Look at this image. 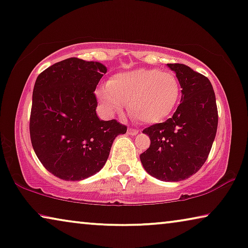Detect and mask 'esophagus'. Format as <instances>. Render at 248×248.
I'll use <instances>...</instances> for the list:
<instances>
[{
  "instance_id": "obj_1",
  "label": "esophagus",
  "mask_w": 248,
  "mask_h": 248,
  "mask_svg": "<svg viewBox=\"0 0 248 248\" xmlns=\"http://www.w3.org/2000/svg\"><path fill=\"white\" fill-rule=\"evenodd\" d=\"M138 130H136V128H128V130H127V133H128V134H130V135H136V134H138Z\"/></svg>"
}]
</instances>
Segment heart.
Instances as JSON below:
<instances>
[{"label": "heart", "instance_id": "obj_1", "mask_svg": "<svg viewBox=\"0 0 248 248\" xmlns=\"http://www.w3.org/2000/svg\"><path fill=\"white\" fill-rule=\"evenodd\" d=\"M178 78L171 71L139 68L117 73L97 92L108 115L118 114L128 102V112L145 124L160 123L173 112L180 99Z\"/></svg>", "mask_w": 248, "mask_h": 248}]
</instances>
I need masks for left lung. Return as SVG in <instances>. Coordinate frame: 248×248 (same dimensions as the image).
<instances>
[{"instance_id": "left-lung-1", "label": "left lung", "mask_w": 248, "mask_h": 248, "mask_svg": "<svg viewBox=\"0 0 248 248\" xmlns=\"http://www.w3.org/2000/svg\"><path fill=\"white\" fill-rule=\"evenodd\" d=\"M182 88L173 116L143 130L151 144L140 159L148 173L162 181H181L206 162L218 126L213 85L203 75L182 63H168Z\"/></svg>"}]
</instances>
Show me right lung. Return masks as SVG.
<instances>
[{
    "mask_svg": "<svg viewBox=\"0 0 248 248\" xmlns=\"http://www.w3.org/2000/svg\"><path fill=\"white\" fill-rule=\"evenodd\" d=\"M99 62L68 58L39 75L30 115L33 150L46 170L62 180H82L106 163L113 141L127 127L96 114V86L106 74Z\"/></svg>",
    "mask_w": 248,
    "mask_h": 248,
    "instance_id": "add662e5",
    "label": "right lung"
}]
</instances>
